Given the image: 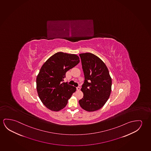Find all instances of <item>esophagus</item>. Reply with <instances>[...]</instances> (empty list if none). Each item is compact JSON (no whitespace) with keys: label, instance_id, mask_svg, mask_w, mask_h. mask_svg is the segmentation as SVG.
Listing matches in <instances>:
<instances>
[{"label":"esophagus","instance_id":"obj_1","mask_svg":"<svg viewBox=\"0 0 151 151\" xmlns=\"http://www.w3.org/2000/svg\"><path fill=\"white\" fill-rule=\"evenodd\" d=\"M77 89V91H79L80 90H81V87H76Z\"/></svg>","mask_w":151,"mask_h":151}]
</instances>
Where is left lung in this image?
Instances as JSON below:
<instances>
[{
  "label": "left lung",
  "instance_id": "left-lung-1",
  "mask_svg": "<svg viewBox=\"0 0 151 151\" xmlns=\"http://www.w3.org/2000/svg\"><path fill=\"white\" fill-rule=\"evenodd\" d=\"M79 56L85 81L81 88L84 96L79 104L85 110L95 111L101 108L109 99L111 78L106 65L98 56L91 53Z\"/></svg>",
  "mask_w": 151,
  "mask_h": 151
}]
</instances>
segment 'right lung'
Listing matches in <instances>:
<instances>
[{
  "label": "right lung",
  "instance_id": "1",
  "mask_svg": "<svg viewBox=\"0 0 151 151\" xmlns=\"http://www.w3.org/2000/svg\"><path fill=\"white\" fill-rule=\"evenodd\" d=\"M79 61L76 54L58 52L42 65L37 77V89L40 100L48 109L58 111L66 106L76 88L63 81L66 73Z\"/></svg>",
  "mask_w": 151,
  "mask_h": 151
}]
</instances>
